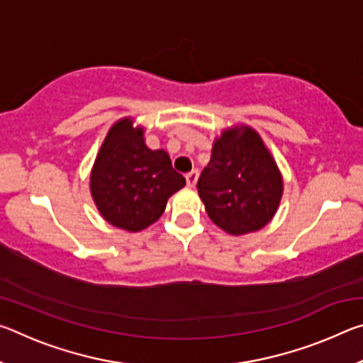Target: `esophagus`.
<instances>
[{
	"mask_svg": "<svg viewBox=\"0 0 363 363\" xmlns=\"http://www.w3.org/2000/svg\"><path fill=\"white\" fill-rule=\"evenodd\" d=\"M186 181L189 187H195L196 181H199V171H190V173L186 176Z\"/></svg>",
	"mask_w": 363,
	"mask_h": 363,
	"instance_id": "1",
	"label": "esophagus"
}]
</instances>
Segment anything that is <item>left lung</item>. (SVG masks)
<instances>
[{
	"label": "left lung",
	"instance_id": "1",
	"mask_svg": "<svg viewBox=\"0 0 363 363\" xmlns=\"http://www.w3.org/2000/svg\"><path fill=\"white\" fill-rule=\"evenodd\" d=\"M196 189L214 224L230 235H245L272 220L284 177L259 133L240 123L214 139Z\"/></svg>",
	"mask_w": 363,
	"mask_h": 363
}]
</instances>
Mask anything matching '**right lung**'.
<instances>
[{"mask_svg": "<svg viewBox=\"0 0 363 363\" xmlns=\"http://www.w3.org/2000/svg\"><path fill=\"white\" fill-rule=\"evenodd\" d=\"M186 186L168 152L145 145L133 116L115 121L94 160L89 190L101 216L118 229L139 232L157 223L168 199Z\"/></svg>", "mask_w": 363, "mask_h": 363, "instance_id": "1", "label": "right lung"}]
</instances>
